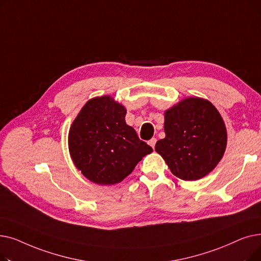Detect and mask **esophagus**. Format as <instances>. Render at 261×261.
I'll list each match as a JSON object with an SVG mask.
<instances>
[{
	"instance_id": "1",
	"label": "esophagus",
	"mask_w": 261,
	"mask_h": 261,
	"mask_svg": "<svg viewBox=\"0 0 261 261\" xmlns=\"http://www.w3.org/2000/svg\"><path fill=\"white\" fill-rule=\"evenodd\" d=\"M148 144L151 146L153 149H154V147H155V144H156V139H154V138H152L151 140H150L149 142H148Z\"/></svg>"
}]
</instances>
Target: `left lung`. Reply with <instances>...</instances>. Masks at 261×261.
<instances>
[{
	"instance_id": "obj_1",
	"label": "left lung",
	"mask_w": 261,
	"mask_h": 261,
	"mask_svg": "<svg viewBox=\"0 0 261 261\" xmlns=\"http://www.w3.org/2000/svg\"><path fill=\"white\" fill-rule=\"evenodd\" d=\"M164 130L165 139L156 142L155 150L171 172L184 181L205 176L224 154V121L208 100L190 97L167 110Z\"/></svg>"
}]
</instances>
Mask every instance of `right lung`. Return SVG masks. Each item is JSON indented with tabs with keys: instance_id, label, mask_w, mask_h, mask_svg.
Segmentation results:
<instances>
[{
	"instance_id": "1",
	"label": "right lung",
	"mask_w": 261,
	"mask_h": 261,
	"mask_svg": "<svg viewBox=\"0 0 261 261\" xmlns=\"http://www.w3.org/2000/svg\"><path fill=\"white\" fill-rule=\"evenodd\" d=\"M126 109L110 96L89 100L72 123L68 149L75 166L99 185L128 176L152 148L125 120Z\"/></svg>"
}]
</instances>
